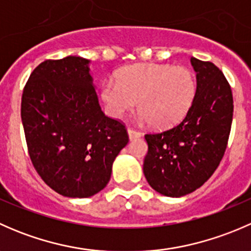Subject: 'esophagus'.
<instances>
[{
	"label": "esophagus",
	"instance_id": "esophagus-1",
	"mask_svg": "<svg viewBox=\"0 0 251 251\" xmlns=\"http://www.w3.org/2000/svg\"><path fill=\"white\" fill-rule=\"evenodd\" d=\"M127 132H128V137H130V140H133V138H138V137H141V136H142V133L140 132V131L135 130V128H132V127H128Z\"/></svg>",
	"mask_w": 251,
	"mask_h": 251
}]
</instances>
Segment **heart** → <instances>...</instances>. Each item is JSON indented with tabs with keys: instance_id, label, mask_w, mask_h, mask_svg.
Segmentation results:
<instances>
[{
	"instance_id": "heart-1",
	"label": "heart",
	"mask_w": 251,
	"mask_h": 251,
	"mask_svg": "<svg viewBox=\"0 0 251 251\" xmlns=\"http://www.w3.org/2000/svg\"><path fill=\"white\" fill-rule=\"evenodd\" d=\"M197 82L186 67L169 64H133L123 68L116 81L100 86V96L113 116H121L136 105L141 118L153 127L178 123L196 97Z\"/></svg>"
}]
</instances>
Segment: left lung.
<instances>
[{"label":"left lung","mask_w":251,"mask_h":251,"mask_svg":"<svg viewBox=\"0 0 251 251\" xmlns=\"http://www.w3.org/2000/svg\"><path fill=\"white\" fill-rule=\"evenodd\" d=\"M196 97L174 127L144 135L148 153L143 173L153 189L182 197L203 186L224 158L233 119V96L224 73L211 62L192 57Z\"/></svg>","instance_id":"1"}]
</instances>
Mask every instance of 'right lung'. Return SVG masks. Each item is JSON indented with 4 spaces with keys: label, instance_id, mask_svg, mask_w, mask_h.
I'll use <instances>...</instances> for the list:
<instances>
[{
    "label": "right lung",
    "instance_id": "add662e5",
    "mask_svg": "<svg viewBox=\"0 0 251 251\" xmlns=\"http://www.w3.org/2000/svg\"><path fill=\"white\" fill-rule=\"evenodd\" d=\"M90 60L48 59L30 74L22 96V121L35 170L53 191L87 198L102 191L128 135L98 103Z\"/></svg>",
    "mask_w": 251,
    "mask_h": 251
}]
</instances>
